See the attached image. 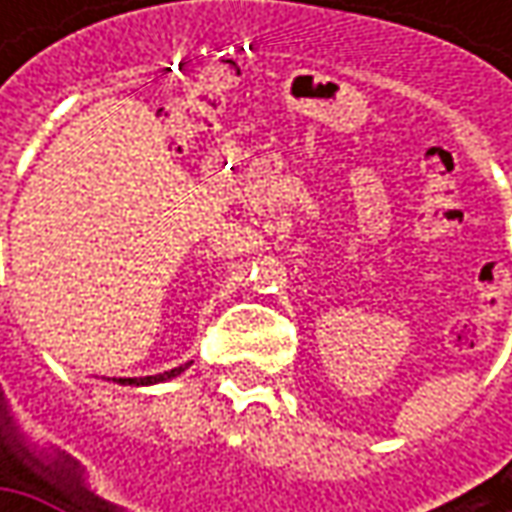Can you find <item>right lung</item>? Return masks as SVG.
Here are the masks:
<instances>
[{"instance_id": "right-lung-1", "label": "right lung", "mask_w": 512, "mask_h": 512, "mask_svg": "<svg viewBox=\"0 0 512 512\" xmlns=\"http://www.w3.org/2000/svg\"><path fill=\"white\" fill-rule=\"evenodd\" d=\"M190 362L182 364V367H173V370H165V373H159V376H145V379H119V384H159V382H170V379H176L179 373H185Z\"/></svg>"}]
</instances>
